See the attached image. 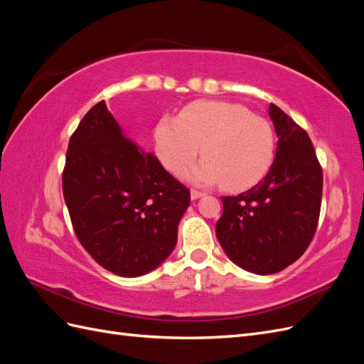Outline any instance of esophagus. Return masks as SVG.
<instances>
[{"mask_svg":"<svg viewBox=\"0 0 364 364\" xmlns=\"http://www.w3.org/2000/svg\"><path fill=\"white\" fill-rule=\"evenodd\" d=\"M190 193H191V199H193V200L200 199L202 196H205V193H202V191H197V190H191Z\"/></svg>","mask_w":364,"mask_h":364,"instance_id":"1","label":"esophagus"}]
</instances>
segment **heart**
Segmentation results:
<instances>
[{
    "label": "heart",
    "instance_id": "1",
    "mask_svg": "<svg viewBox=\"0 0 364 364\" xmlns=\"http://www.w3.org/2000/svg\"><path fill=\"white\" fill-rule=\"evenodd\" d=\"M153 141L159 162L171 173L179 171L200 150L205 158L181 174L194 183H223L232 191L261 181L277 150L269 119L252 115L243 105L218 100L194 102L185 106L178 118L162 117Z\"/></svg>",
    "mask_w": 364,
    "mask_h": 364
}]
</instances>
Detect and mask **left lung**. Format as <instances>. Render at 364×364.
<instances>
[{"mask_svg": "<svg viewBox=\"0 0 364 364\" xmlns=\"http://www.w3.org/2000/svg\"><path fill=\"white\" fill-rule=\"evenodd\" d=\"M269 115L278 147L266 178L238 196L222 197L218 243L237 266L272 274L301 258L321 214L323 176L306 132L278 106Z\"/></svg>", "mask_w": 364, "mask_h": 364, "instance_id": "8db88e82", "label": "left lung"}]
</instances>
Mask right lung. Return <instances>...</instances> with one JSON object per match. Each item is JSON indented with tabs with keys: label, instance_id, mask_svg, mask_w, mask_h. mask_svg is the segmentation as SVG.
I'll list each match as a JSON object with an SVG mask.
<instances>
[{
	"label": "right lung",
	"instance_id": "1",
	"mask_svg": "<svg viewBox=\"0 0 364 364\" xmlns=\"http://www.w3.org/2000/svg\"><path fill=\"white\" fill-rule=\"evenodd\" d=\"M62 188L82 246L102 267L127 278L168 258L191 200L155 155L124 136L105 102L70 139Z\"/></svg>",
	"mask_w": 364,
	"mask_h": 364
}]
</instances>
